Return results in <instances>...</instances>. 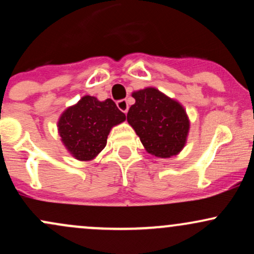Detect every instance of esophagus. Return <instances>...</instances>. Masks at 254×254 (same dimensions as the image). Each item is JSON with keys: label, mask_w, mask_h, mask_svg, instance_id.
Returning <instances> with one entry per match:
<instances>
[{"label": "esophagus", "mask_w": 254, "mask_h": 254, "mask_svg": "<svg viewBox=\"0 0 254 254\" xmlns=\"http://www.w3.org/2000/svg\"><path fill=\"white\" fill-rule=\"evenodd\" d=\"M117 106H118V109L124 113H127V110H129V105H127V101L125 100V99L117 101Z\"/></svg>", "instance_id": "1"}]
</instances>
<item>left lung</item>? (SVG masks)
<instances>
[{"mask_svg": "<svg viewBox=\"0 0 254 254\" xmlns=\"http://www.w3.org/2000/svg\"><path fill=\"white\" fill-rule=\"evenodd\" d=\"M135 104L127 112V123L151 155L167 159L178 155L188 141L190 119L179 101L155 87L132 93Z\"/></svg>", "mask_w": 254, "mask_h": 254, "instance_id": "1", "label": "left lung"}]
</instances>
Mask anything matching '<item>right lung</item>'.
Wrapping results in <instances>:
<instances>
[{
	"mask_svg": "<svg viewBox=\"0 0 254 254\" xmlns=\"http://www.w3.org/2000/svg\"><path fill=\"white\" fill-rule=\"evenodd\" d=\"M124 121L125 115L112 99L100 101L84 95L63 111L57 127L69 154L78 161H90L106 147L111 129Z\"/></svg>",
	"mask_w": 254,
	"mask_h": 254,
	"instance_id": "obj_1",
	"label": "right lung"
}]
</instances>
